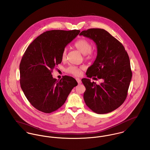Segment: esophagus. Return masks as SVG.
I'll return each mask as SVG.
<instances>
[{
	"label": "esophagus",
	"instance_id": "obj_1",
	"mask_svg": "<svg viewBox=\"0 0 150 150\" xmlns=\"http://www.w3.org/2000/svg\"><path fill=\"white\" fill-rule=\"evenodd\" d=\"M76 80L77 81V82H78V83L79 84H81V79H79V78H76Z\"/></svg>",
	"mask_w": 150,
	"mask_h": 150
}]
</instances>
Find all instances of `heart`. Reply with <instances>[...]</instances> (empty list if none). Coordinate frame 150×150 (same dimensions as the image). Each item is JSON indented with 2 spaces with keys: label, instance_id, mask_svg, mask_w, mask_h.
Instances as JSON below:
<instances>
[{
  "label": "heart",
  "instance_id": "heart-1",
  "mask_svg": "<svg viewBox=\"0 0 150 150\" xmlns=\"http://www.w3.org/2000/svg\"><path fill=\"white\" fill-rule=\"evenodd\" d=\"M74 46L76 48L79 50L81 54L84 55L86 58L87 59H91L93 57L94 55L92 52V45L91 42L86 39H80L79 40H77ZM67 54V49L64 48L62 53V59L64 60ZM82 69L81 67H78L75 66H70L66 69V72L72 74L75 76H78L81 74V69Z\"/></svg>",
  "mask_w": 150,
  "mask_h": 150
}]
</instances>
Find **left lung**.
I'll use <instances>...</instances> for the list:
<instances>
[{
  "label": "left lung",
  "instance_id": "obj_1",
  "mask_svg": "<svg viewBox=\"0 0 150 150\" xmlns=\"http://www.w3.org/2000/svg\"><path fill=\"white\" fill-rule=\"evenodd\" d=\"M79 35L92 39L97 46V57L87 69V76L103 81L96 84L89 79H81L86 87L84 100L95 113L112 112L125 101L132 78L127 51L119 40L104 29L90 28Z\"/></svg>",
  "mask_w": 150,
  "mask_h": 150
}]
</instances>
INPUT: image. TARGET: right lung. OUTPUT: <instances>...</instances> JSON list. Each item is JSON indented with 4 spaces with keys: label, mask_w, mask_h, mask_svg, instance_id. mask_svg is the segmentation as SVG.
Here are the masks:
<instances>
[{
    "label": "right lung",
    "mask_w": 150,
    "mask_h": 150,
    "mask_svg": "<svg viewBox=\"0 0 150 150\" xmlns=\"http://www.w3.org/2000/svg\"><path fill=\"white\" fill-rule=\"evenodd\" d=\"M80 30L47 31L38 36L22 58L20 84L31 105L40 111L51 113L65 103L72 88L78 85L69 76L60 81L53 78L52 70L62 62V53Z\"/></svg>",
    "instance_id": "add662e5"
}]
</instances>
